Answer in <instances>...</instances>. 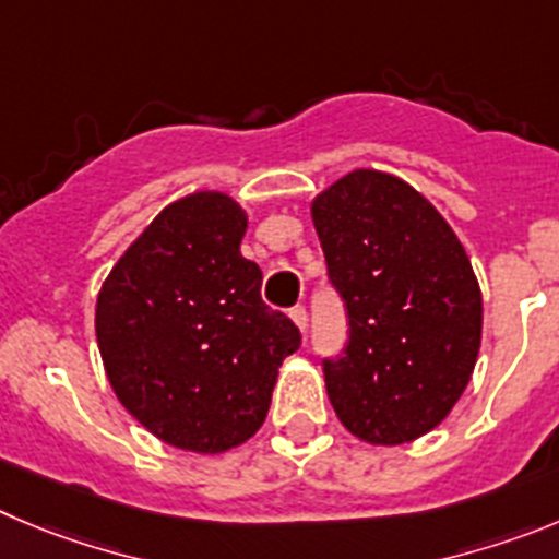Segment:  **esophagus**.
Instances as JSON below:
<instances>
[{
  "instance_id": "obj_1",
  "label": "esophagus",
  "mask_w": 559,
  "mask_h": 559,
  "mask_svg": "<svg viewBox=\"0 0 559 559\" xmlns=\"http://www.w3.org/2000/svg\"><path fill=\"white\" fill-rule=\"evenodd\" d=\"M289 317L300 331H306V325H309V311H306V306H295V309L289 311Z\"/></svg>"
}]
</instances>
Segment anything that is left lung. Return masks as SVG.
Masks as SVG:
<instances>
[{"label":"left lung","instance_id":"1","mask_svg":"<svg viewBox=\"0 0 559 559\" xmlns=\"http://www.w3.org/2000/svg\"><path fill=\"white\" fill-rule=\"evenodd\" d=\"M311 221L350 317L325 361L338 421L374 447L411 444L450 416L483 342V292L466 248L419 190L385 170L344 174Z\"/></svg>","mask_w":559,"mask_h":559}]
</instances>
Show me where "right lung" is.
Masks as SVG:
<instances>
[{
  "mask_svg": "<svg viewBox=\"0 0 559 559\" xmlns=\"http://www.w3.org/2000/svg\"><path fill=\"white\" fill-rule=\"evenodd\" d=\"M248 212L228 192L168 203L96 297V342L115 397L176 450L221 455L262 427L300 331L262 304L239 253Z\"/></svg>",
  "mask_w": 559,
  "mask_h": 559,
  "instance_id": "right-lung-1",
  "label": "right lung"
}]
</instances>
